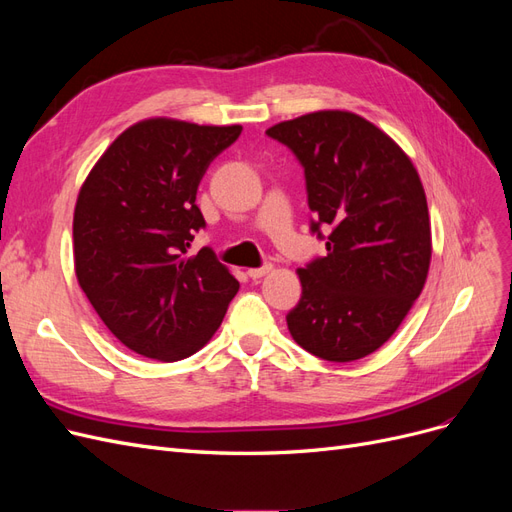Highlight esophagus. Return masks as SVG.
<instances>
[{
  "instance_id": "1",
  "label": "esophagus",
  "mask_w": 512,
  "mask_h": 512,
  "mask_svg": "<svg viewBox=\"0 0 512 512\" xmlns=\"http://www.w3.org/2000/svg\"><path fill=\"white\" fill-rule=\"evenodd\" d=\"M271 271H273V265H271V262H267V265H262V267L247 269V275H250L252 280H260V277H265V275L271 273Z\"/></svg>"
}]
</instances>
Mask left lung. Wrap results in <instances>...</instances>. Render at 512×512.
I'll list each match as a JSON object with an SVG mask.
<instances>
[{"label":"left lung","mask_w":512,"mask_h":512,"mask_svg":"<svg viewBox=\"0 0 512 512\" xmlns=\"http://www.w3.org/2000/svg\"><path fill=\"white\" fill-rule=\"evenodd\" d=\"M267 136L303 166L309 228L327 239V256L299 269L303 292L286 316L290 335L324 361L363 359L397 331L425 286L431 228L423 183L393 138L354 113H309Z\"/></svg>","instance_id":"obj_1"}]
</instances>
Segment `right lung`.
I'll list each match as a JSON object with an SVG mask.
<instances>
[{
  "mask_svg": "<svg viewBox=\"0 0 512 512\" xmlns=\"http://www.w3.org/2000/svg\"><path fill=\"white\" fill-rule=\"evenodd\" d=\"M241 130L138 121L104 151L79 192L76 277L108 331L147 359L173 363L203 348L239 290L213 250H188L205 228L200 179Z\"/></svg>",
  "mask_w": 512,
  "mask_h": 512,
  "instance_id": "right-lung-1",
  "label": "right lung"
}]
</instances>
